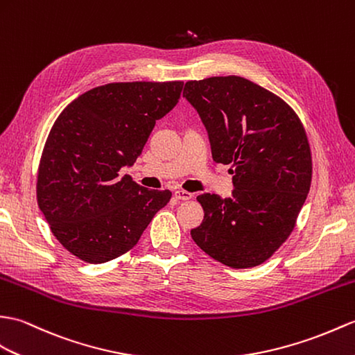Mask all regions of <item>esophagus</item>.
I'll return each instance as SVG.
<instances>
[{
    "instance_id": "1",
    "label": "esophagus",
    "mask_w": 355,
    "mask_h": 355,
    "mask_svg": "<svg viewBox=\"0 0 355 355\" xmlns=\"http://www.w3.org/2000/svg\"><path fill=\"white\" fill-rule=\"evenodd\" d=\"M174 196L180 201H187V200H191L193 195L191 192H186V191H175Z\"/></svg>"
}]
</instances>
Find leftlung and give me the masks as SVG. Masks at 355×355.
I'll use <instances>...</instances> for the list:
<instances>
[{"mask_svg": "<svg viewBox=\"0 0 355 355\" xmlns=\"http://www.w3.org/2000/svg\"><path fill=\"white\" fill-rule=\"evenodd\" d=\"M183 96L207 130L211 157L232 164V196L196 198L204 219L191 236L225 266L266 261L295 227L311 183V154L300 118L282 98L252 81H187Z\"/></svg>", "mask_w": 355, "mask_h": 355, "instance_id": "obj_1", "label": "left lung"}]
</instances>
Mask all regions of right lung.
<instances>
[{
	"label": "right lung",
	"mask_w": 355,
	"mask_h": 355,
	"mask_svg": "<svg viewBox=\"0 0 355 355\" xmlns=\"http://www.w3.org/2000/svg\"><path fill=\"white\" fill-rule=\"evenodd\" d=\"M183 81L109 83L87 90L55 119L37 172V204L66 250L105 263L125 254L169 191H150L128 175L155 125L177 105Z\"/></svg>",
	"instance_id": "add662e5"
}]
</instances>
